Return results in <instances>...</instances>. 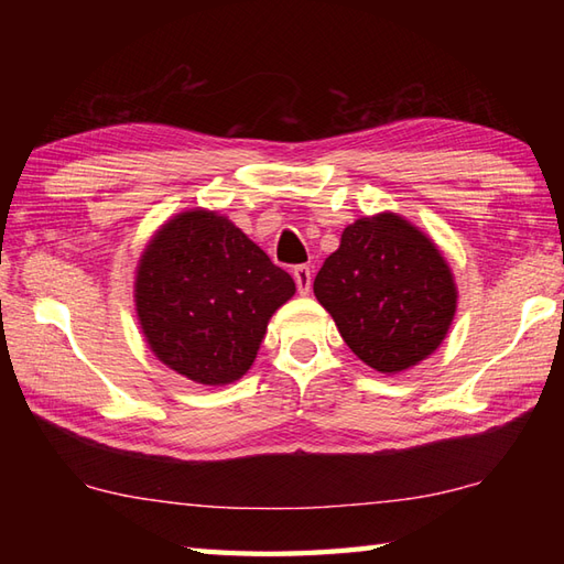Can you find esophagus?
<instances>
[{
    "label": "esophagus",
    "instance_id": "34e87169",
    "mask_svg": "<svg viewBox=\"0 0 564 564\" xmlns=\"http://www.w3.org/2000/svg\"><path fill=\"white\" fill-rule=\"evenodd\" d=\"M293 279H295V285H297V293H301V295H307L310 289H313V273H310L307 267H295Z\"/></svg>",
    "mask_w": 564,
    "mask_h": 564
}]
</instances>
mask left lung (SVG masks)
Masks as SVG:
<instances>
[{
    "label": "left lung",
    "instance_id": "left-lung-1",
    "mask_svg": "<svg viewBox=\"0 0 564 564\" xmlns=\"http://www.w3.org/2000/svg\"><path fill=\"white\" fill-rule=\"evenodd\" d=\"M313 289L349 349L388 376L434 354L458 310V285L434 239L390 210L344 227Z\"/></svg>",
    "mask_w": 564,
    "mask_h": 564
}]
</instances>
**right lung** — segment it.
<instances>
[{
    "label": "right lung",
    "mask_w": 564,
    "mask_h": 564,
    "mask_svg": "<svg viewBox=\"0 0 564 564\" xmlns=\"http://www.w3.org/2000/svg\"><path fill=\"white\" fill-rule=\"evenodd\" d=\"M295 281L208 208L160 225L135 267V313L150 351L200 386L242 378Z\"/></svg>",
    "instance_id": "right-lung-1"
}]
</instances>
